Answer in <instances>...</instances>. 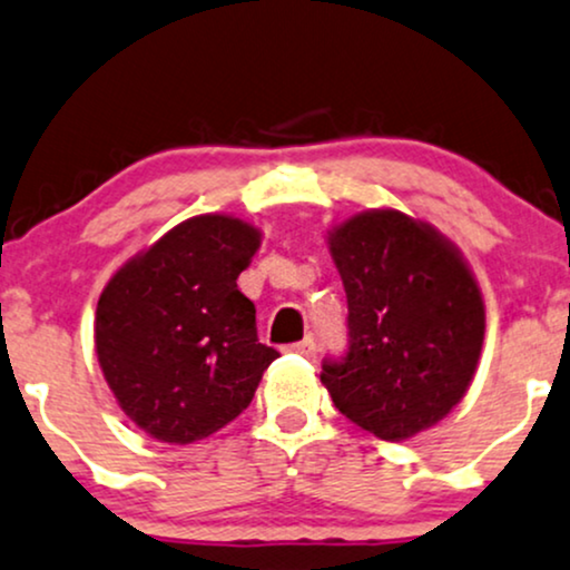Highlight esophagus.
I'll list each match as a JSON object with an SVG mask.
<instances>
[{
  "mask_svg": "<svg viewBox=\"0 0 570 570\" xmlns=\"http://www.w3.org/2000/svg\"><path fill=\"white\" fill-rule=\"evenodd\" d=\"M291 351H293V354H301V356H306V360H312V356L317 354V341H314L312 335H308V338L293 343Z\"/></svg>",
  "mask_w": 570,
  "mask_h": 570,
  "instance_id": "esophagus-1",
  "label": "esophagus"
}]
</instances>
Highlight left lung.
Masks as SVG:
<instances>
[{
	"mask_svg": "<svg viewBox=\"0 0 570 570\" xmlns=\"http://www.w3.org/2000/svg\"><path fill=\"white\" fill-rule=\"evenodd\" d=\"M348 301V351L322 362L341 414L383 441L444 420L465 396L483 346L481 287L431 224L393 208L327 232Z\"/></svg>",
	"mask_w": 570,
	"mask_h": 570,
	"instance_id": "obj_1",
	"label": "left lung"
}]
</instances>
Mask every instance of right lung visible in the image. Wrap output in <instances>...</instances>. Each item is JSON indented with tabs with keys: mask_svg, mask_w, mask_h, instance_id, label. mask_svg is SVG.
<instances>
[{
	"mask_svg": "<svg viewBox=\"0 0 570 570\" xmlns=\"http://www.w3.org/2000/svg\"><path fill=\"white\" fill-rule=\"evenodd\" d=\"M262 232L193 216L137 253L97 301L95 348L131 423L164 444L206 439L250 404L277 351L258 343L256 306L237 291Z\"/></svg>",
	"mask_w": 570,
	"mask_h": 570,
	"instance_id": "obj_1",
	"label": "right lung"
}]
</instances>
